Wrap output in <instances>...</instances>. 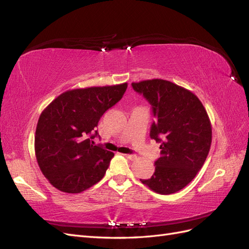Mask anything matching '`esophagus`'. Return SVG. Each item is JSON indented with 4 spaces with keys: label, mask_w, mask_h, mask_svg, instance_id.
<instances>
[{
    "label": "esophagus",
    "mask_w": 249,
    "mask_h": 249,
    "mask_svg": "<svg viewBox=\"0 0 249 249\" xmlns=\"http://www.w3.org/2000/svg\"><path fill=\"white\" fill-rule=\"evenodd\" d=\"M125 158H127V159H130L131 161H134V160H136L137 159V157L135 156V155H129V154H124V155Z\"/></svg>",
    "instance_id": "1"
}]
</instances>
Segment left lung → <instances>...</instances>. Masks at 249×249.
<instances>
[{
  "label": "left lung",
  "instance_id": "1",
  "mask_svg": "<svg viewBox=\"0 0 249 249\" xmlns=\"http://www.w3.org/2000/svg\"><path fill=\"white\" fill-rule=\"evenodd\" d=\"M152 105L150 138L161 142L154 175L142 184L159 194L182 190L197 175L212 143V125L198 97L175 83L153 79L132 83Z\"/></svg>",
  "mask_w": 249,
  "mask_h": 249
}]
</instances>
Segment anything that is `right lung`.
Listing matches in <instances>:
<instances>
[{"label": "right lung", "mask_w": 249, "mask_h": 249, "mask_svg": "<svg viewBox=\"0 0 249 249\" xmlns=\"http://www.w3.org/2000/svg\"><path fill=\"white\" fill-rule=\"evenodd\" d=\"M126 87L127 83H123L67 90L41 112L35 156L43 176L56 189L81 193L104 178L114 154L93 145L91 139L104 113L122 99Z\"/></svg>", "instance_id": "right-lung-1"}]
</instances>
